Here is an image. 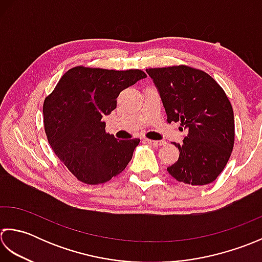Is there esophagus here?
Masks as SVG:
<instances>
[{"label": "esophagus", "mask_w": 262, "mask_h": 262, "mask_svg": "<svg viewBox=\"0 0 262 262\" xmlns=\"http://www.w3.org/2000/svg\"><path fill=\"white\" fill-rule=\"evenodd\" d=\"M146 141L149 143V145H152V146H156V147H158V146H163V145H165V141H157V140H150V139H146Z\"/></svg>", "instance_id": "obj_1"}]
</instances>
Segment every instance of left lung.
I'll use <instances>...</instances> for the list:
<instances>
[{"mask_svg": "<svg viewBox=\"0 0 262 262\" xmlns=\"http://www.w3.org/2000/svg\"><path fill=\"white\" fill-rule=\"evenodd\" d=\"M161 95L167 122H181L183 143L168 173L179 182L205 185L225 168L234 147L235 124L231 101L205 71L188 66L146 69Z\"/></svg>", "mask_w": 262, "mask_h": 262, "instance_id": "1", "label": "left lung"}]
</instances>
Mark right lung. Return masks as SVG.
Listing matches in <instances>:
<instances>
[{
  "label": "right lung",
  "instance_id": "obj_1",
  "mask_svg": "<svg viewBox=\"0 0 262 262\" xmlns=\"http://www.w3.org/2000/svg\"><path fill=\"white\" fill-rule=\"evenodd\" d=\"M147 74L74 67L63 74L42 105L50 146L76 178L100 184L124 170L140 139L117 140L106 132L105 115L116 108L122 90Z\"/></svg>",
  "mask_w": 262,
  "mask_h": 262
}]
</instances>
